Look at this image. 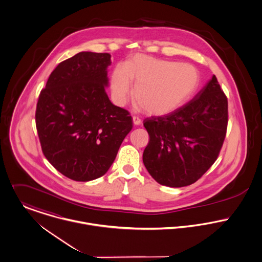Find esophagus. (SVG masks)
Returning a JSON list of instances; mask_svg holds the SVG:
<instances>
[{
	"mask_svg": "<svg viewBox=\"0 0 262 262\" xmlns=\"http://www.w3.org/2000/svg\"><path fill=\"white\" fill-rule=\"evenodd\" d=\"M133 124L135 125V126H139L141 123H142V121H141V119H139L138 117H136V116H133Z\"/></svg>",
	"mask_w": 262,
	"mask_h": 262,
	"instance_id": "esophagus-1",
	"label": "esophagus"
}]
</instances>
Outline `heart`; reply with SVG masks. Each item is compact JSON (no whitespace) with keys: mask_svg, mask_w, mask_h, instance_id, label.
<instances>
[{"mask_svg":"<svg viewBox=\"0 0 262 262\" xmlns=\"http://www.w3.org/2000/svg\"><path fill=\"white\" fill-rule=\"evenodd\" d=\"M145 112L165 116L181 108L195 92L199 73L188 63H179L137 54L111 75L113 99L124 105L132 93Z\"/></svg>","mask_w":262,"mask_h":262,"instance_id":"obj_1","label":"heart"}]
</instances>
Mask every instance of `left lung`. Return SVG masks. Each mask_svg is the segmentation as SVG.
Returning a JSON list of instances; mask_svg holds the SVG:
<instances>
[{
    "label": "left lung",
    "instance_id": "obj_1",
    "mask_svg": "<svg viewBox=\"0 0 262 262\" xmlns=\"http://www.w3.org/2000/svg\"><path fill=\"white\" fill-rule=\"evenodd\" d=\"M228 102L215 75L185 106L143 121L149 142L143 163L160 185L187 187L216 161L224 142Z\"/></svg>",
    "mask_w": 262,
    "mask_h": 262
}]
</instances>
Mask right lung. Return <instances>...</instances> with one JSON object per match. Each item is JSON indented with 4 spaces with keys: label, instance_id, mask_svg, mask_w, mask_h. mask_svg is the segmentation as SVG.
<instances>
[{
    "label": "right lung",
    "instance_id": "right-lung-1",
    "mask_svg": "<svg viewBox=\"0 0 262 262\" xmlns=\"http://www.w3.org/2000/svg\"><path fill=\"white\" fill-rule=\"evenodd\" d=\"M109 66V53L81 51L56 67L38 99L43 154L76 182L104 176L133 127L129 112L113 105L106 93Z\"/></svg>",
    "mask_w": 262,
    "mask_h": 262
}]
</instances>
